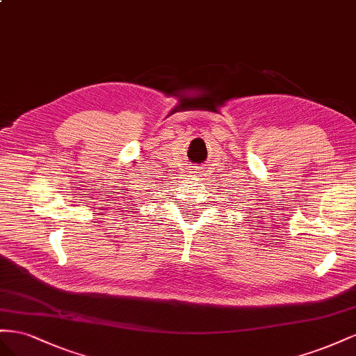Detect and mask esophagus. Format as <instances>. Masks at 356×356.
I'll list each match as a JSON object with an SVG mask.
<instances>
[{
    "label": "esophagus",
    "mask_w": 356,
    "mask_h": 356,
    "mask_svg": "<svg viewBox=\"0 0 356 356\" xmlns=\"http://www.w3.org/2000/svg\"><path fill=\"white\" fill-rule=\"evenodd\" d=\"M192 175H194L195 177H198V176H201V171L198 168H194V171H192Z\"/></svg>",
    "instance_id": "esophagus-1"
}]
</instances>
